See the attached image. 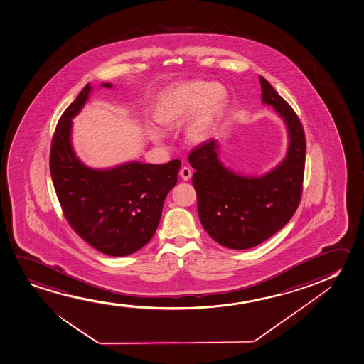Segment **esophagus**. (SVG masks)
I'll use <instances>...</instances> for the list:
<instances>
[{"instance_id":"obj_1","label":"esophagus","mask_w":364,"mask_h":364,"mask_svg":"<svg viewBox=\"0 0 364 364\" xmlns=\"http://www.w3.org/2000/svg\"><path fill=\"white\" fill-rule=\"evenodd\" d=\"M180 176H181V179L184 180V181H188V180L191 178V170H190V168H188V166H183L181 169H180Z\"/></svg>"}]
</instances>
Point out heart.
Returning <instances> with one entry per match:
<instances>
[{
	"label": "heart",
	"instance_id": "heart-1",
	"mask_svg": "<svg viewBox=\"0 0 364 364\" xmlns=\"http://www.w3.org/2000/svg\"><path fill=\"white\" fill-rule=\"evenodd\" d=\"M228 92L222 84L206 81H188L170 87L156 104L154 119L164 127H176L184 123L185 136L190 142H206L211 138L226 109ZM153 142H161L163 133L148 127Z\"/></svg>",
	"mask_w": 364,
	"mask_h": 364
}]
</instances>
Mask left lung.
Returning a JSON list of instances; mask_svg holds the SVG:
<instances>
[{
	"instance_id": "1",
	"label": "left lung",
	"mask_w": 364,
	"mask_h": 364,
	"mask_svg": "<svg viewBox=\"0 0 364 364\" xmlns=\"http://www.w3.org/2000/svg\"><path fill=\"white\" fill-rule=\"evenodd\" d=\"M262 102L273 106L288 131L287 156L260 176L238 174L220 161V143L210 139L189 154L196 171L201 225L213 240L231 250L258 246L293 218L301 198L306 142L301 123L290 105L259 76Z\"/></svg>"
}]
</instances>
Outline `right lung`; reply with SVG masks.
I'll use <instances>...</instances> for the list:
<instances>
[{
  "instance_id": "right-lung-1",
  "label": "right lung",
  "mask_w": 364,
  "mask_h": 364,
  "mask_svg": "<svg viewBox=\"0 0 364 364\" xmlns=\"http://www.w3.org/2000/svg\"><path fill=\"white\" fill-rule=\"evenodd\" d=\"M101 86L111 89L112 84ZM91 91L92 86L87 84L59 118L50 149V175L74 231L101 253L124 257L154 236L181 161H127L109 169L85 166L74 151L71 131L73 118L85 106Z\"/></svg>"
}]
</instances>
